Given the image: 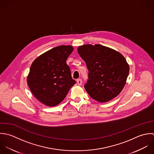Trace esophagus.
Wrapping results in <instances>:
<instances>
[{
	"label": "esophagus",
	"mask_w": 154,
	"mask_h": 154,
	"mask_svg": "<svg viewBox=\"0 0 154 154\" xmlns=\"http://www.w3.org/2000/svg\"><path fill=\"white\" fill-rule=\"evenodd\" d=\"M77 84H78V85L80 86V85L82 84V79H77Z\"/></svg>",
	"instance_id": "obj_1"
}]
</instances>
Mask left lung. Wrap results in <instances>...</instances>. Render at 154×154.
I'll return each mask as SVG.
<instances>
[{
	"label": "left lung",
	"instance_id": "1",
	"mask_svg": "<svg viewBox=\"0 0 154 154\" xmlns=\"http://www.w3.org/2000/svg\"><path fill=\"white\" fill-rule=\"evenodd\" d=\"M86 63L88 80L84 87L93 99L106 102L122 91L129 65L119 52L100 45H85L77 49Z\"/></svg>",
	"mask_w": 154,
	"mask_h": 154
}]
</instances>
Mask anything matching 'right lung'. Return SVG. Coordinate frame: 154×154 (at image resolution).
Wrapping results in <instances>:
<instances>
[{
    "label": "right lung",
    "instance_id": "add662e5",
    "mask_svg": "<svg viewBox=\"0 0 154 154\" xmlns=\"http://www.w3.org/2000/svg\"><path fill=\"white\" fill-rule=\"evenodd\" d=\"M73 49L71 46H59L43 54L32 63L27 83L34 96L44 105H58L75 84L66 63Z\"/></svg>",
    "mask_w": 154,
    "mask_h": 154
}]
</instances>
